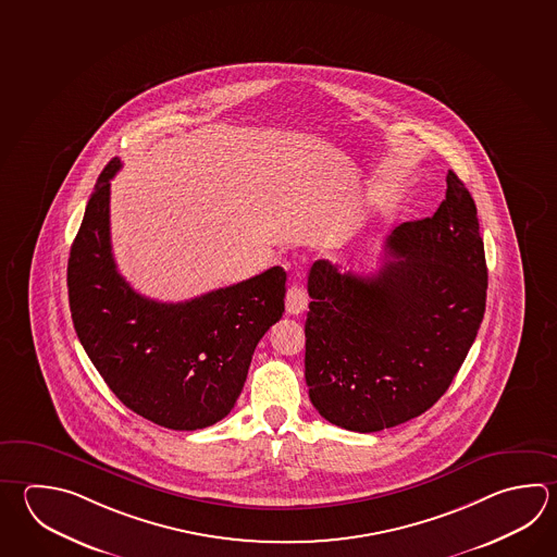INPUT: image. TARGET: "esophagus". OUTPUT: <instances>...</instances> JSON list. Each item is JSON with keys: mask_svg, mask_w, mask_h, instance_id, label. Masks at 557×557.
Instances as JSON below:
<instances>
[{"mask_svg": "<svg viewBox=\"0 0 557 557\" xmlns=\"http://www.w3.org/2000/svg\"><path fill=\"white\" fill-rule=\"evenodd\" d=\"M307 309V294H305L304 285L294 284L287 289L285 295V311L289 315H299Z\"/></svg>", "mask_w": 557, "mask_h": 557, "instance_id": "1", "label": "esophagus"}]
</instances>
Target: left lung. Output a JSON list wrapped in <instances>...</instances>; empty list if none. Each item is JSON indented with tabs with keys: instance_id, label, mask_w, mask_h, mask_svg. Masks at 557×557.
Segmentation results:
<instances>
[{
	"instance_id": "1",
	"label": "left lung",
	"mask_w": 557,
	"mask_h": 557,
	"mask_svg": "<svg viewBox=\"0 0 557 557\" xmlns=\"http://www.w3.org/2000/svg\"><path fill=\"white\" fill-rule=\"evenodd\" d=\"M486 282L476 207L453 171L435 214L386 238L379 272L317 260L305 321V382L315 410L358 433L430 410L476 338Z\"/></svg>"
}]
</instances>
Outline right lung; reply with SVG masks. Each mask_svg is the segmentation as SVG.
<instances>
[{"label": "right lung", "instance_id": "1", "mask_svg": "<svg viewBox=\"0 0 557 557\" xmlns=\"http://www.w3.org/2000/svg\"><path fill=\"white\" fill-rule=\"evenodd\" d=\"M96 181L71 248L66 284L74 329L117 399L137 416L175 431L209 428L240 396L253 348L284 313V268L183 304L132 289L110 244V178Z\"/></svg>", "mask_w": 557, "mask_h": 557}]
</instances>
